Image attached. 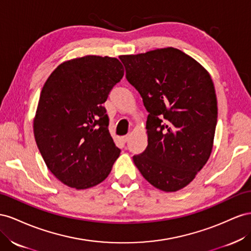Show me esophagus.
I'll list each match as a JSON object with an SVG mask.
<instances>
[{
  "mask_svg": "<svg viewBox=\"0 0 251 251\" xmlns=\"http://www.w3.org/2000/svg\"><path fill=\"white\" fill-rule=\"evenodd\" d=\"M128 140H129V137H128V135H125V137H123V138H122V141H123L124 143L128 142Z\"/></svg>",
  "mask_w": 251,
  "mask_h": 251,
  "instance_id": "1",
  "label": "esophagus"
}]
</instances>
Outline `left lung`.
I'll return each mask as SVG.
<instances>
[{
  "label": "left lung",
  "mask_w": 251,
  "mask_h": 251,
  "mask_svg": "<svg viewBox=\"0 0 251 251\" xmlns=\"http://www.w3.org/2000/svg\"><path fill=\"white\" fill-rule=\"evenodd\" d=\"M126 78L149 112L148 145L133 156L156 189L186 187L208 161L218 121L212 78L201 64L174 47L121 55Z\"/></svg>",
  "instance_id": "8db88e82"
}]
</instances>
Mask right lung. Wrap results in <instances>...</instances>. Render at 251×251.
Instances as JSON below:
<instances>
[{
  "label": "right lung",
  "instance_id": "add662e5",
  "mask_svg": "<svg viewBox=\"0 0 251 251\" xmlns=\"http://www.w3.org/2000/svg\"><path fill=\"white\" fill-rule=\"evenodd\" d=\"M123 75L117 58L85 55L61 63L43 86L34 139L47 168L71 188L103 182L120 155L103 103Z\"/></svg>",
  "mask_w": 251,
  "mask_h": 251
}]
</instances>
